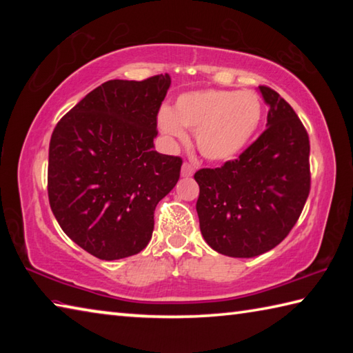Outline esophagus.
I'll list each match as a JSON object with an SVG mask.
<instances>
[{
	"label": "esophagus",
	"mask_w": 353,
	"mask_h": 353,
	"mask_svg": "<svg viewBox=\"0 0 353 353\" xmlns=\"http://www.w3.org/2000/svg\"><path fill=\"white\" fill-rule=\"evenodd\" d=\"M181 174H182V177H191L194 174V166L190 165V163H183Z\"/></svg>",
	"instance_id": "esophagus-1"
}]
</instances>
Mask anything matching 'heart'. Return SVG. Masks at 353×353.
Here are the masks:
<instances>
[{"label":"heart","mask_w":353,"mask_h":353,"mask_svg":"<svg viewBox=\"0 0 353 353\" xmlns=\"http://www.w3.org/2000/svg\"><path fill=\"white\" fill-rule=\"evenodd\" d=\"M263 104L254 92L196 90L182 93L172 112H159L160 132L172 141L187 139L185 129L194 132L196 146L205 159L227 162L240 155L260 126Z\"/></svg>","instance_id":"1"}]
</instances>
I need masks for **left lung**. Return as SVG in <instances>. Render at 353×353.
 Wrapping results in <instances>:
<instances>
[{
  "mask_svg": "<svg viewBox=\"0 0 353 353\" xmlns=\"http://www.w3.org/2000/svg\"><path fill=\"white\" fill-rule=\"evenodd\" d=\"M270 107L266 130L236 160L199 170L196 212L216 252L250 259L283 241L310 193V141L296 112L277 92L259 87Z\"/></svg>",
  "mask_w": 353,
  "mask_h": 353,
  "instance_id": "1",
  "label": "left lung"
}]
</instances>
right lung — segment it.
<instances>
[{
    "instance_id": "obj_1",
    "label": "right lung",
    "mask_w": 353,
    "mask_h": 353,
    "mask_svg": "<svg viewBox=\"0 0 353 353\" xmlns=\"http://www.w3.org/2000/svg\"><path fill=\"white\" fill-rule=\"evenodd\" d=\"M170 85V74L107 81L51 135V210L67 236L101 260L126 259L148 246L155 207L181 176L182 160L154 146Z\"/></svg>"
}]
</instances>
